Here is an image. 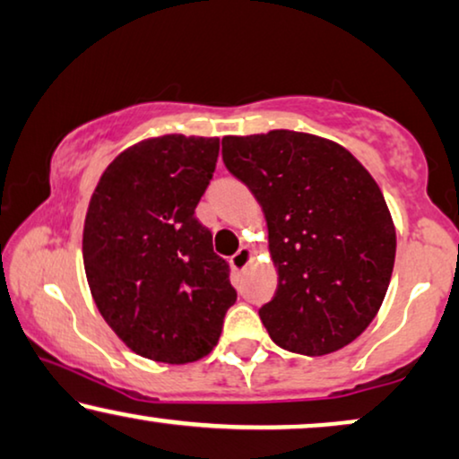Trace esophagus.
<instances>
[{"mask_svg":"<svg viewBox=\"0 0 459 459\" xmlns=\"http://www.w3.org/2000/svg\"><path fill=\"white\" fill-rule=\"evenodd\" d=\"M252 258H254V252L249 247H241L239 252H237L233 258H230V264H233V268L235 271H243V268H246L249 262H252Z\"/></svg>","mask_w":459,"mask_h":459,"instance_id":"34e87169","label":"esophagus"}]
</instances>
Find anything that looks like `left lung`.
Masks as SVG:
<instances>
[{
  "mask_svg": "<svg viewBox=\"0 0 459 459\" xmlns=\"http://www.w3.org/2000/svg\"><path fill=\"white\" fill-rule=\"evenodd\" d=\"M222 159L266 218L279 283L260 319L274 344L321 357L357 340L382 307L396 254L377 182L344 146L307 132L224 136Z\"/></svg>",
  "mask_w": 459,
  "mask_h": 459,
  "instance_id": "1",
  "label": "left lung"
}]
</instances>
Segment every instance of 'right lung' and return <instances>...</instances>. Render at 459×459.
<instances>
[{"mask_svg": "<svg viewBox=\"0 0 459 459\" xmlns=\"http://www.w3.org/2000/svg\"><path fill=\"white\" fill-rule=\"evenodd\" d=\"M218 138H146L119 152L91 193L83 266L102 319L140 357L169 365L204 359L237 300L229 264L195 218Z\"/></svg>", "mask_w": 459, "mask_h": 459, "instance_id": "right-lung-1", "label": "right lung"}]
</instances>
